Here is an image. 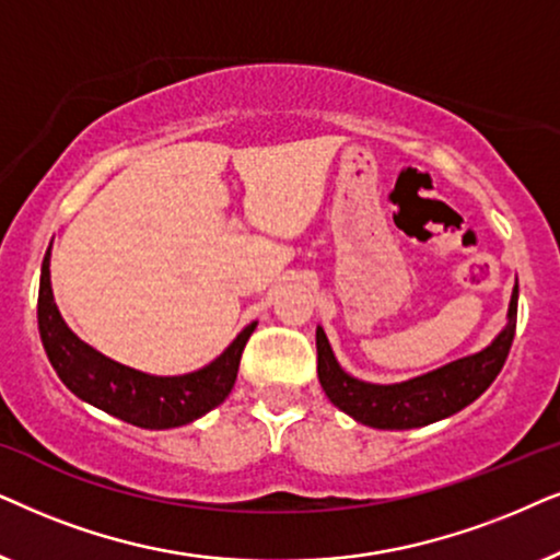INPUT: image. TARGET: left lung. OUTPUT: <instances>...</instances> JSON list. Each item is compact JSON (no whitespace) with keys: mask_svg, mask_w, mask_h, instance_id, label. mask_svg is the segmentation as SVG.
Segmentation results:
<instances>
[{"mask_svg":"<svg viewBox=\"0 0 560 560\" xmlns=\"http://www.w3.org/2000/svg\"><path fill=\"white\" fill-rule=\"evenodd\" d=\"M510 323L481 353L458 358L448 366L401 384H366L348 376L335 361L323 327H317V376L335 407L353 420L378 430H409L451 417L489 389L506 355L517 327V287L510 302Z\"/></svg>","mask_w":560,"mask_h":560,"instance_id":"8db88e82","label":"left lung"}]
</instances>
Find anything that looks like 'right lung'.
I'll return each instance as SVG.
<instances>
[{
	"mask_svg": "<svg viewBox=\"0 0 560 560\" xmlns=\"http://www.w3.org/2000/svg\"><path fill=\"white\" fill-rule=\"evenodd\" d=\"M37 330L56 374L89 405L148 430L178 428L202 417L225 401L233 389L241 355L256 323L230 342L210 366L186 376H151L128 369L86 346L63 323L50 289V250L43 258L40 292H37Z\"/></svg>",
	"mask_w": 560,
	"mask_h": 560,
	"instance_id": "1",
	"label": "right lung"
}]
</instances>
